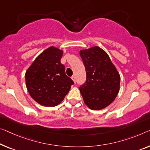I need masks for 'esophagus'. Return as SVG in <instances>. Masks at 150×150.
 <instances>
[{
  "instance_id": "obj_1",
  "label": "esophagus",
  "mask_w": 150,
  "mask_h": 150,
  "mask_svg": "<svg viewBox=\"0 0 150 150\" xmlns=\"http://www.w3.org/2000/svg\"><path fill=\"white\" fill-rule=\"evenodd\" d=\"M71 79H73V81H74V83H76V78H75V76H73V77H71Z\"/></svg>"
}]
</instances>
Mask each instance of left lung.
<instances>
[{
    "mask_svg": "<svg viewBox=\"0 0 150 150\" xmlns=\"http://www.w3.org/2000/svg\"><path fill=\"white\" fill-rule=\"evenodd\" d=\"M86 71V81L79 88L84 103L93 110L112 102L120 89V77L109 56L98 46L80 50Z\"/></svg>",
    "mask_w": 150,
    "mask_h": 150,
    "instance_id": "left-lung-1",
    "label": "left lung"
}]
</instances>
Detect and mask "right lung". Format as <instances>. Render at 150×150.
<instances>
[{
    "label": "right lung",
    "instance_id": "1",
    "mask_svg": "<svg viewBox=\"0 0 150 150\" xmlns=\"http://www.w3.org/2000/svg\"><path fill=\"white\" fill-rule=\"evenodd\" d=\"M63 51L50 46L34 60L25 73L28 91L33 100L44 106L59 105L74 84L61 63Z\"/></svg>",
    "mask_w": 150,
    "mask_h": 150
}]
</instances>
